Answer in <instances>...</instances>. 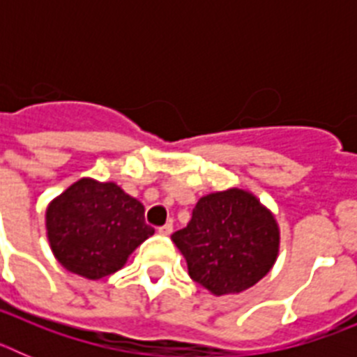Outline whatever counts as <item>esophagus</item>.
I'll return each mask as SVG.
<instances>
[{
    "label": "esophagus",
    "instance_id": "obj_1",
    "mask_svg": "<svg viewBox=\"0 0 357 357\" xmlns=\"http://www.w3.org/2000/svg\"><path fill=\"white\" fill-rule=\"evenodd\" d=\"M173 232V223H166V225L159 227V234L169 236Z\"/></svg>",
    "mask_w": 357,
    "mask_h": 357
}]
</instances>
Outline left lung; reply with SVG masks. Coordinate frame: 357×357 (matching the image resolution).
Returning <instances> with one entry per match:
<instances>
[{"instance_id":"8db88e82","label":"left lung","mask_w":357,"mask_h":357,"mask_svg":"<svg viewBox=\"0 0 357 357\" xmlns=\"http://www.w3.org/2000/svg\"><path fill=\"white\" fill-rule=\"evenodd\" d=\"M189 277L213 295L241 293L257 284L279 255V225L245 189H227L198 200L188 227L172 236Z\"/></svg>"}]
</instances>
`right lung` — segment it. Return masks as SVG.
<instances>
[{"instance_id": "add662e5", "label": "right lung", "mask_w": 357, "mask_h": 357, "mask_svg": "<svg viewBox=\"0 0 357 357\" xmlns=\"http://www.w3.org/2000/svg\"><path fill=\"white\" fill-rule=\"evenodd\" d=\"M46 232L66 270L98 280L121 270L155 230L144 222L143 204L114 182L80 178L48 206Z\"/></svg>"}]
</instances>
